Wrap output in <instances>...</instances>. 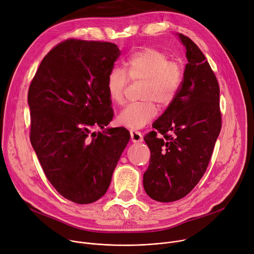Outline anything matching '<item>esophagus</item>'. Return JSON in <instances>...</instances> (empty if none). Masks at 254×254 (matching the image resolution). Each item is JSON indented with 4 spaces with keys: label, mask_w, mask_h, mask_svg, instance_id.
I'll use <instances>...</instances> for the list:
<instances>
[{
    "label": "esophagus",
    "mask_w": 254,
    "mask_h": 254,
    "mask_svg": "<svg viewBox=\"0 0 254 254\" xmlns=\"http://www.w3.org/2000/svg\"><path fill=\"white\" fill-rule=\"evenodd\" d=\"M130 133V140L132 143H140L143 142V135L141 133V131L135 130V129H131L129 131Z\"/></svg>",
    "instance_id": "obj_1"
}]
</instances>
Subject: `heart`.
I'll use <instances>...</instances> for the list:
<instances>
[{
	"label": "heart",
	"mask_w": 254,
	"mask_h": 254,
	"mask_svg": "<svg viewBox=\"0 0 254 254\" xmlns=\"http://www.w3.org/2000/svg\"><path fill=\"white\" fill-rule=\"evenodd\" d=\"M125 66L127 73L120 66H113L107 74V95L113 104L120 105L124 102L128 78L143 80L141 97L145 100L128 103L118 117L119 124L124 127L142 128L157 115L155 101L166 107L175 100L184 82V70L181 64L171 60L167 53L150 47L132 52L126 60Z\"/></svg>",
	"instance_id": "1"
}]
</instances>
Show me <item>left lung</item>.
I'll use <instances>...</instances> for the list:
<instances>
[{
  "label": "left lung",
  "mask_w": 254,
  "mask_h": 254,
  "mask_svg": "<svg viewBox=\"0 0 254 254\" xmlns=\"http://www.w3.org/2000/svg\"><path fill=\"white\" fill-rule=\"evenodd\" d=\"M189 63L175 100L154 122L144 140L151 151L143 184L147 194L161 202L188 195L203 176L222 127L220 87L197 45L178 34Z\"/></svg>",
  "instance_id": "8db88e82"
}]
</instances>
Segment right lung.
<instances>
[{
    "mask_svg": "<svg viewBox=\"0 0 254 254\" xmlns=\"http://www.w3.org/2000/svg\"><path fill=\"white\" fill-rule=\"evenodd\" d=\"M121 53L111 42L68 38L44 57L29 86L31 145L52 186L76 203L105 194L129 141L125 127L93 131L112 121L105 82Z\"/></svg>",
    "mask_w": 254,
    "mask_h": 254,
    "instance_id": "1",
    "label": "right lung"
}]
</instances>
